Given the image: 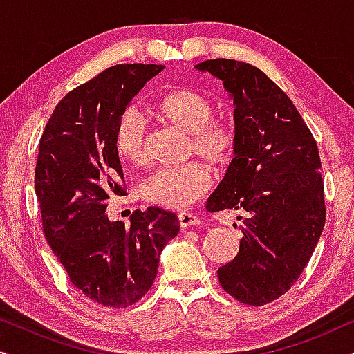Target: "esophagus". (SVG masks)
Returning a JSON list of instances; mask_svg holds the SVG:
<instances>
[{
	"label": "esophagus",
	"mask_w": 354,
	"mask_h": 354,
	"mask_svg": "<svg viewBox=\"0 0 354 354\" xmlns=\"http://www.w3.org/2000/svg\"><path fill=\"white\" fill-rule=\"evenodd\" d=\"M178 224H180L182 229H187V227L198 225L200 224V217L192 214V212H178Z\"/></svg>",
	"instance_id": "1"
}]
</instances>
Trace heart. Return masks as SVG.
<instances>
[{"mask_svg":"<svg viewBox=\"0 0 354 354\" xmlns=\"http://www.w3.org/2000/svg\"><path fill=\"white\" fill-rule=\"evenodd\" d=\"M151 114L161 122L190 135L188 153L198 154L214 167H222L234 156L236 130L234 122L216 119V106L209 96L192 88H174L149 104ZM114 148L120 161L132 167L147 161V130L142 115L127 111L119 119ZM212 187V174L200 162L180 167L159 169L147 177L140 193L143 200L166 209H185Z\"/></svg>","mask_w":354,"mask_h":354,"instance_id":"heart-1","label":"heart"}]
</instances>
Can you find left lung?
<instances>
[{
	"mask_svg": "<svg viewBox=\"0 0 354 354\" xmlns=\"http://www.w3.org/2000/svg\"><path fill=\"white\" fill-rule=\"evenodd\" d=\"M196 69L224 82L235 104V158L206 207L243 212V239L217 277L230 297L263 306L297 282L324 230L317 145L292 100L258 67L209 59Z\"/></svg>",
	"mask_w": 354,
	"mask_h": 354,
	"instance_id": "obj_1",
	"label": "left lung"
}]
</instances>
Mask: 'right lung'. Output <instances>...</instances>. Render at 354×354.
Here are the masks:
<instances>
[{"label":"right lung","mask_w":354,"mask_h":354,"mask_svg":"<svg viewBox=\"0 0 354 354\" xmlns=\"http://www.w3.org/2000/svg\"><path fill=\"white\" fill-rule=\"evenodd\" d=\"M158 64H118L77 86L53 111L35 167L45 239L74 287L109 308H127L151 288L159 256L180 230L161 207L135 211L130 225L104 214L111 196H124L114 148L119 119Z\"/></svg>","instance_id":"1"}]
</instances>
